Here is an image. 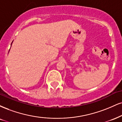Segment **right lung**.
Segmentation results:
<instances>
[{"mask_svg": "<svg viewBox=\"0 0 122 122\" xmlns=\"http://www.w3.org/2000/svg\"><path fill=\"white\" fill-rule=\"evenodd\" d=\"M11 44H12V43H11Z\"/></svg>", "mask_w": 122, "mask_h": 122, "instance_id": "1", "label": "right lung"}]
</instances>
